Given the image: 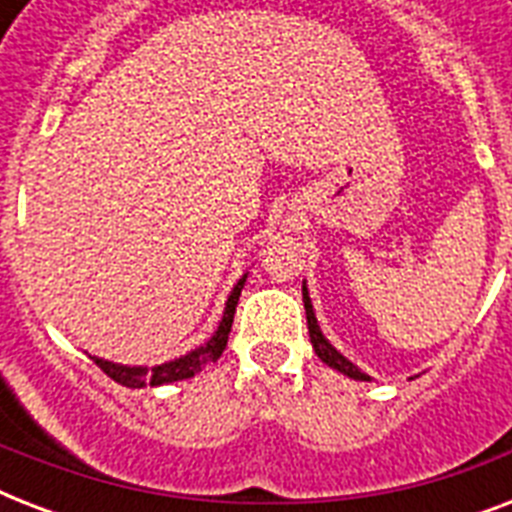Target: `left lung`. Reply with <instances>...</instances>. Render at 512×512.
Masks as SVG:
<instances>
[{"instance_id": "8db88e82", "label": "left lung", "mask_w": 512, "mask_h": 512, "mask_svg": "<svg viewBox=\"0 0 512 512\" xmlns=\"http://www.w3.org/2000/svg\"><path fill=\"white\" fill-rule=\"evenodd\" d=\"M303 303H305V319H308V335H311V345L313 350H316V356H319L327 366H332V369H337L340 374L350 377V380H361V382L372 380L369 374L361 372L353 361H348V358L342 356L340 350H337L327 337H324L319 321H316V313H313L311 295H308V287H305V284H303Z\"/></svg>"}]
</instances>
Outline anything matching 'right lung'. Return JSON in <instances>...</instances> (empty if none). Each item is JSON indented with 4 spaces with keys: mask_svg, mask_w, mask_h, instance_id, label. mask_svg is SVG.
Masks as SVG:
<instances>
[{
    "mask_svg": "<svg viewBox=\"0 0 512 512\" xmlns=\"http://www.w3.org/2000/svg\"><path fill=\"white\" fill-rule=\"evenodd\" d=\"M244 281H247V273L241 276L236 284H233L231 295L225 300L223 319L217 324L215 335L209 337L204 345L188 350L185 356L172 358V361H164V364L156 366H127V364H114V361H106V358L90 356L95 364L103 369V372L116 380L124 388H146V385H167V382L188 380L193 374H199L201 369H207L209 364H215L217 358L223 356L225 345H228V335H231L233 313H236V305H239L241 289H244Z\"/></svg>",
    "mask_w": 512,
    "mask_h": 512,
    "instance_id": "add662e5",
    "label": "right lung"
}]
</instances>
